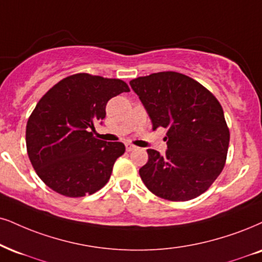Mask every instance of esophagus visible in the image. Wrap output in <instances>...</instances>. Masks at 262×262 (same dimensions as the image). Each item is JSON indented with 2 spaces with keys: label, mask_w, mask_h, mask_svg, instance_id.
<instances>
[{
  "label": "esophagus",
  "mask_w": 262,
  "mask_h": 262,
  "mask_svg": "<svg viewBox=\"0 0 262 262\" xmlns=\"http://www.w3.org/2000/svg\"><path fill=\"white\" fill-rule=\"evenodd\" d=\"M135 148H136V147H135L134 144H131V143H126V150H127V151H131V150H134Z\"/></svg>",
  "instance_id": "1"
}]
</instances>
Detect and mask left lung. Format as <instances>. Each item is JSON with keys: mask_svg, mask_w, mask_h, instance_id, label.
<instances>
[{"mask_svg": "<svg viewBox=\"0 0 262 262\" xmlns=\"http://www.w3.org/2000/svg\"><path fill=\"white\" fill-rule=\"evenodd\" d=\"M149 115L153 130L167 128L165 156L148 149L140 169L153 194L186 202L204 193L224 169L230 130L220 102L192 77L154 73L130 81Z\"/></svg>", "mask_w": 262, "mask_h": 262, "instance_id": "left-lung-1", "label": "left lung"}]
</instances>
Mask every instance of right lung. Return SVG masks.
Listing matches in <instances>:
<instances>
[{
  "instance_id": "1",
  "label": "right lung",
  "mask_w": 262,
  "mask_h": 262,
  "mask_svg": "<svg viewBox=\"0 0 262 262\" xmlns=\"http://www.w3.org/2000/svg\"><path fill=\"white\" fill-rule=\"evenodd\" d=\"M120 79L80 73L60 80L32 111L27 124V150L38 177L54 192L77 198L93 194L111 179L121 142L93 136L113 97L128 92Z\"/></svg>"
}]
</instances>
